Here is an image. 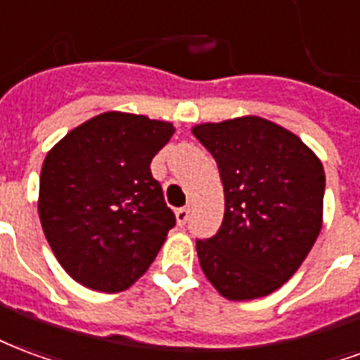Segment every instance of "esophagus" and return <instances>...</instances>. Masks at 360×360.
Listing matches in <instances>:
<instances>
[{
    "instance_id": "obj_1",
    "label": "esophagus",
    "mask_w": 360,
    "mask_h": 360,
    "mask_svg": "<svg viewBox=\"0 0 360 360\" xmlns=\"http://www.w3.org/2000/svg\"><path fill=\"white\" fill-rule=\"evenodd\" d=\"M176 222L182 226V224H186L188 222V219H190V209L188 207H180V209H176Z\"/></svg>"
}]
</instances>
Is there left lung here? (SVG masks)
<instances>
[{
    "label": "left lung",
    "instance_id": "obj_1",
    "mask_svg": "<svg viewBox=\"0 0 360 360\" xmlns=\"http://www.w3.org/2000/svg\"><path fill=\"white\" fill-rule=\"evenodd\" d=\"M214 157L224 186L219 232L198 240L207 280L222 297H264L288 282L319 238L326 176L290 130L261 117L191 128Z\"/></svg>",
    "mask_w": 360,
    "mask_h": 360
}]
</instances>
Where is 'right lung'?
<instances>
[{"instance_id":"obj_1","label":"right lung","mask_w":360,"mask_h":360,"mask_svg":"<svg viewBox=\"0 0 360 360\" xmlns=\"http://www.w3.org/2000/svg\"><path fill=\"white\" fill-rule=\"evenodd\" d=\"M172 134L170 122L107 111L49 149L38 212L53 255L76 282L117 293L155 261L176 219L149 165Z\"/></svg>"}]
</instances>
